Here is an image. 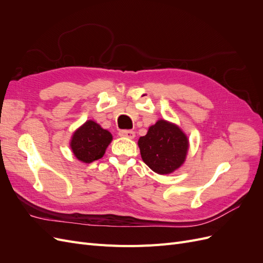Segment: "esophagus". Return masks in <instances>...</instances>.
<instances>
[{
    "instance_id": "34e87169",
    "label": "esophagus",
    "mask_w": 263,
    "mask_h": 263,
    "mask_svg": "<svg viewBox=\"0 0 263 263\" xmlns=\"http://www.w3.org/2000/svg\"><path fill=\"white\" fill-rule=\"evenodd\" d=\"M119 136L122 137H127V138H134L135 137V132L129 130V129H123L118 133Z\"/></svg>"
}]
</instances>
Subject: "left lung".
Wrapping results in <instances>:
<instances>
[{"mask_svg": "<svg viewBox=\"0 0 263 263\" xmlns=\"http://www.w3.org/2000/svg\"><path fill=\"white\" fill-rule=\"evenodd\" d=\"M138 146L142 160L151 170L168 174L184 162L189 140L178 126L160 119L139 138Z\"/></svg>", "mask_w": 263, "mask_h": 263, "instance_id": "1", "label": "left lung"}]
</instances>
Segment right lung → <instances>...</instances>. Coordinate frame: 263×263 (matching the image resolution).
<instances>
[{
  "instance_id": "1",
  "label": "right lung",
  "mask_w": 263,
  "mask_h": 263,
  "mask_svg": "<svg viewBox=\"0 0 263 263\" xmlns=\"http://www.w3.org/2000/svg\"><path fill=\"white\" fill-rule=\"evenodd\" d=\"M112 138L110 133L99 124L87 121L73 134L71 148L79 160L90 163L103 157Z\"/></svg>"
}]
</instances>
